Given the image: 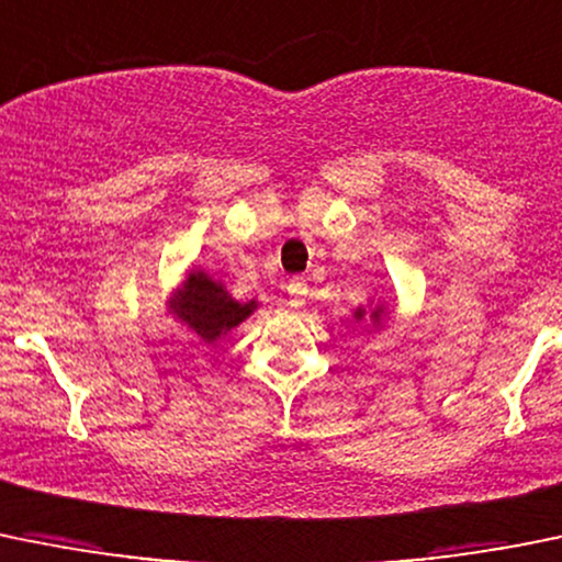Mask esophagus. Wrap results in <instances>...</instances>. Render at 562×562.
<instances>
[{
	"label": "esophagus",
	"instance_id": "1",
	"mask_svg": "<svg viewBox=\"0 0 562 562\" xmlns=\"http://www.w3.org/2000/svg\"><path fill=\"white\" fill-rule=\"evenodd\" d=\"M286 292H289V305H292V308H303L305 297H308V286H305V281L292 279L289 281Z\"/></svg>",
	"mask_w": 562,
	"mask_h": 562
}]
</instances>
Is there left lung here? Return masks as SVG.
<instances>
[{
    "mask_svg": "<svg viewBox=\"0 0 562 562\" xmlns=\"http://www.w3.org/2000/svg\"><path fill=\"white\" fill-rule=\"evenodd\" d=\"M381 314H384V308H375V311H370V319H373V324H379V322H381ZM362 316H366V308H357V311H355V319L360 322Z\"/></svg>",
    "mask_w": 562,
    "mask_h": 562,
    "instance_id": "left-lung-1",
    "label": "left lung"
}]
</instances>
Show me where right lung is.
Returning <instances> with one entry per match:
<instances>
[{"label": "right lung", "instance_id": "right-lung-1", "mask_svg": "<svg viewBox=\"0 0 562 562\" xmlns=\"http://www.w3.org/2000/svg\"><path fill=\"white\" fill-rule=\"evenodd\" d=\"M170 308L205 344H216L257 311V300L238 303L222 283H216L202 270H192L172 294Z\"/></svg>", "mask_w": 562, "mask_h": 562}]
</instances>
